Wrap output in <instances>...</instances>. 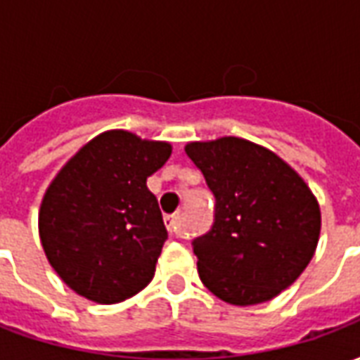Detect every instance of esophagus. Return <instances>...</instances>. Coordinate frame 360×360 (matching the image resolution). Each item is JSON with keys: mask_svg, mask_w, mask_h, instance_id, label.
I'll use <instances>...</instances> for the list:
<instances>
[{"mask_svg": "<svg viewBox=\"0 0 360 360\" xmlns=\"http://www.w3.org/2000/svg\"><path fill=\"white\" fill-rule=\"evenodd\" d=\"M164 224L167 227V231L173 235H179V226H181V214H173V216H165Z\"/></svg>", "mask_w": 360, "mask_h": 360, "instance_id": "1", "label": "esophagus"}]
</instances>
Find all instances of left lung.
I'll use <instances>...</instances> for the list:
<instances>
[{
    "mask_svg": "<svg viewBox=\"0 0 360 360\" xmlns=\"http://www.w3.org/2000/svg\"><path fill=\"white\" fill-rule=\"evenodd\" d=\"M185 152L216 196L212 229L193 241L202 283L237 307L270 301L314 257L316 196L278 154L239 136L188 142Z\"/></svg>",
    "mask_w": 360,
    "mask_h": 360,
    "instance_id": "obj_1",
    "label": "left lung"
}]
</instances>
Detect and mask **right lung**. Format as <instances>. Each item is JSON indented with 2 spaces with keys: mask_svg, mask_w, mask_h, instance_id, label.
I'll list each match as a JSON object with an SVG mask.
<instances>
[{
  "mask_svg": "<svg viewBox=\"0 0 360 360\" xmlns=\"http://www.w3.org/2000/svg\"><path fill=\"white\" fill-rule=\"evenodd\" d=\"M169 156V142L105 131L51 181L38 214L40 241L75 293L113 304L154 278L167 231L146 179Z\"/></svg>",
  "mask_w": 360,
  "mask_h": 360,
  "instance_id": "right-lung-1",
  "label": "right lung"
}]
</instances>
